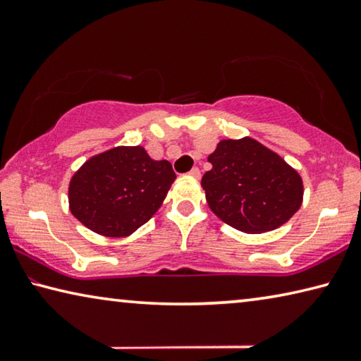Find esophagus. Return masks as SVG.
I'll use <instances>...</instances> for the list:
<instances>
[{
	"label": "esophagus",
	"instance_id": "1",
	"mask_svg": "<svg viewBox=\"0 0 361 361\" xmlns=\"http://www.w3.org/2000/svg\"><path fill=\"white\" fill-rule=\"evenodd\" d=\"M188 175L191 176V178H194V180H199V178H200V170H199L197 167H194Z\"/></svg>",
	"mask_w": 361,
	"mask_h": 361
}]
</instances>
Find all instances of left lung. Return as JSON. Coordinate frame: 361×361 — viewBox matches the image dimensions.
<instances>
[{
    "mask_svg": "<svg viewBox=\"0 0 361 361\" xmlns=\"http://www.w3.org/2000/svg\"><path fill=\"white\" fill-rule=\"evenodd\" d=\"M209 162L212 169L200 183L207 204L234 229L262 234L283 226L301 209V175L258 140H221Z\"/></svg>",
    "mask_w": 361,
    "mask_h": 361,
    "instance_id": "obj_1",
    "label": "left lung"
}]
</instances>
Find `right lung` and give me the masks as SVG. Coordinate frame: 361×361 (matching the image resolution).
Segmentation results:
<instances>
[{
	"mask_svg": "<svg viewBox=\"0 0 361 361\" xmlns=\"http://www.w3.org/2000/svg\"><path fill=\"white\" fill-rule=\"evenodd\" d=\"M175 178L172 164L151 159L143 146H114L73 173L70 212L102 237H129L156 215Z\"/></svg>",
	"mask_w": 361,
	"mask_h": 361,
	"instance_id": "add662e5",
	"label": "right lung"
}]
</instances>
